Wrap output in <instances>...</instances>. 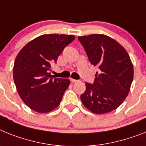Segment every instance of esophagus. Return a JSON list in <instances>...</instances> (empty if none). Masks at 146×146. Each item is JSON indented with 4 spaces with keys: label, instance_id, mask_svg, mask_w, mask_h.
<instances>
[{
    "label": "esophagus",
    "instance_id": "esophagus-1",
    "mask_svg": "<svg viewBox=\"0 0 146 146\" xmlns=\"http://www.w3.org/2000/svg\"><path fill=\"white\" fill-rule=\"evenodd\" d=\"M70 82H77V80H76V79H73V78H70Z\"/></svg>",
    "mask_w": 146,
    "mask_h": 146
}]
</instances>
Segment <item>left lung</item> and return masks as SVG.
<instances>
[{"instance_id":"obj_1","label":"left lung","mask_w":146,"mask_h":146,"mask_svg":"<svg viewBox=\"0 0 146 146\" xmlns=\"http://www.w3.org/2000/svg\"><path fill=\"white\" fill-rule=\"evenodd\" d=\"M89 61L99 70L93 84L86 82L81 95L82 104L90 111L105 114L117 109L129 94L134 69L129 54L112 38L104 35L78 36Z\"/></svg>"}]
</instances>
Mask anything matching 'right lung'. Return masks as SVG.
I'll return each instance as SVG.
<instances>
[{"label":"right lung","mask_w":146,"mask_h":146,"mask_svg":"<svg viewBox=\"0 0 146 146\" xmlns=\"http://www.w3.org/2000/svg\"><path fill=\"white\" fill-rule=\"evenodd\" d=\"M73 35H44L23 48L15 59L13 78L19 96L29 108L46 113L57 107L70 84L68 78H51V64Z\"/></svg>","instance_id":"add662e5"}]
</instances>
